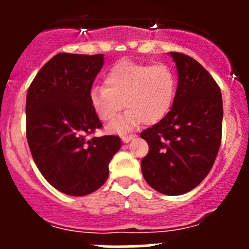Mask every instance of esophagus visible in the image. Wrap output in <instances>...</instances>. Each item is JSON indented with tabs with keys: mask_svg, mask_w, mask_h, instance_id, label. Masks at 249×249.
Here are the masks:
<instances>
[{
	"mask_svg": "<svg viewBox=\"0 0 249 249\" xmlns=\"http://www.w3.org/2000/svg\"><path fill=\"white\" fill-rule=\"evenodd\" d=\"M134 137H135L134 135H124V136H122V140L124 143H127L134 139Z\"/></svg>",
	"mask_w": 249,
	"mask_h": 249,
	"instance_id": "obj_1",
	"label": "esophagus"
}]
</instances>
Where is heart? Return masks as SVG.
<instances>
[{
    "mask_svg": "<svg viewBox=\"0 0 249 249\" xmlns=\"http://www.w3.org/2000/svg\"><path fill=\"white\" fill-rule=\"evenodd\" d=\"M105 87L90 90L89 101L100 120L112 122L123 108L126 112L108 125L110 132H125L141 122L157 124L166 117L175 100L177 79L165 64H142L122 60L105 74Z\"/></svg>",
    "mask_w": 249,
    "mask_h": 249,
    "instance_id": "obj_1",
    "label": "heart"
}]
</instances>
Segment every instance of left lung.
<instances>
[{
  "label": "left lung",
  "instance_id": "left-lung-1",
  "mask_svg": "<svg viewBox=\"0 0 249 249\" xmlns=\"http://www.w3.org/2000/svg\"><path fill=\"white\" fill-rule=\"evenodd\" d=\"M178 71L172 108L141 132L149 152L141 161L145 182L165 195H182L212 169L222 141L223 101L213 77L193 57L171 52Z\"/></svg>",
  "mask_w": 249,
  "mask_h": 249
}]
</instances>
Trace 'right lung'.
Here are the masks:
<instances>
[{
	"mask_svg": "<svg viewBox=\"0 0 249 249\" xmlns=\"http://www.w3.org/2000/svg\"><path fill=\"white\" fill-rule=\"evenodd\" d=\"M104 55L60 53L39 70L26 96V137L42 176L61 193L84 196L108 178L119 136H88L102 127L89 101Z\"/></svg>",
	"mask_w": 249,
	"mask_h": 249,
	"instance_id": "right-lung-1",
	"label": "right lung"
}]
</instances>
